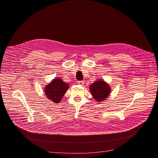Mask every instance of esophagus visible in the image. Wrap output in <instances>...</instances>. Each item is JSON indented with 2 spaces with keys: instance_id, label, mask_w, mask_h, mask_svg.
<instances>
[{
  "instance_id": "34e87169",
  "label": "esophagus",
  "mask_w": 158,
  "mask_h": 158,
  "mask_svg": "<svg viewBox=\"0 0 158 158\" xmlns=\"http://www.w3.org/2000/svg\"><path fill=\"white\" fill-rule=\"evenodd\" d=\"M77 83H78V85H81V86H83L84 85H85V82H84V81H78Z\"/></svg>"
}]
</instances>
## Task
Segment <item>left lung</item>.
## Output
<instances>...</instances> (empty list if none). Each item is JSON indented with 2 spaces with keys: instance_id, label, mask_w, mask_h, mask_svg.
Masks as SVG:
<instances>
[{
  "instance_id": "left-lung-1",
  "label": "left lung",
  "mask_w": 158,
  "mask_h": 158,
  "mask_svg": "<svg viewBox=\"0 0 158 158\" xmlns=\"http://www.w3.org/2000/svg\"><path fill=\"white\" fill-rule=\"evenodd\" d=\"M89 89L94 99L97 102L106 100L110 93V88L103 79L94 82L89 86Z\"/></svg>"
}]
</instances>
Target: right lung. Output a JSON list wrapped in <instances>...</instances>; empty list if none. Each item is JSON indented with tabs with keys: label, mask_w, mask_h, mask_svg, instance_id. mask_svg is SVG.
<instances>
[{
	"label": "right lung",
	"mask_w": 158,
	"mask_h": 158,
	"mask_svg": "<svg viewBox=\"0 0 158 158\" xmlns=\"http://www.w3.org/2000/svg\"><path fill=\"white\" fill-rule=\"evenodd\" d=\"M69 86L60 78L52 80L44 88L46 96L55 103H59Z\"/></svg>",
	"instance_id": "obj_1"
}]
</instances>
